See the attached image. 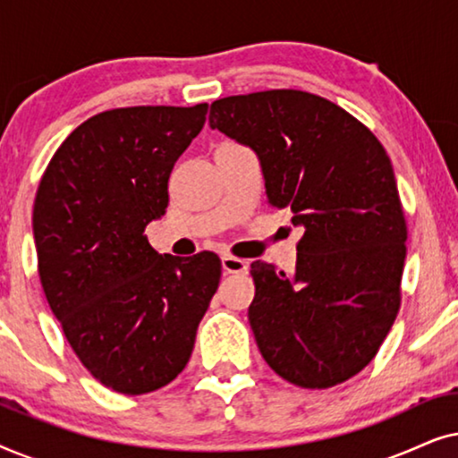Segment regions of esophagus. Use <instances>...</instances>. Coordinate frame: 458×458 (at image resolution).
I'll use <instances>...</instances> for the list:
<instances>
[{
	"mask_svg": "<svg viewBox=\"0 0 458 458\" xmlns=\"http://www.w3.org/2000/svg\"><path fill=\"white\" fill-rule=\"evenodd\" d=\"M221 265H223V273H248V262L242 260V259H235V256H229L225 254L221 259Z\"/></svg>",
	"mask_w": 458,
	"mask_h": 458,
	"instance_id": "obj_1",
	"label": "esophagus"
}]
</instances>
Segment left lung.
Masks as SVG:
<instances>
[{
    "mask_svg": "<svg viewBox=\"0 0 458 458\" xmlns=\"http://www.w3.org/2000/svg\"><path fill=\"white\" fill-rule=\"evenodd\" d=\"M208 121L259 154L268 204L304 229L293 277L252 262L248 321L262 359L309 390L354 377L400 309L406 221L384 146L337 104L298 89L216 99Z\"/></svg>",
    "mask_w": 458,
    "mask_h": 458,
    "instance_id": "1",
    "label": "left lung"
}]
</instances>
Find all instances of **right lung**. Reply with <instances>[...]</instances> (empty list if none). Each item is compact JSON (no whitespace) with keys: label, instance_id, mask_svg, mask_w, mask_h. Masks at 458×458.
I'll return each instance as SVG.
<instances>
[{"label":"right lung","instance_id":"obj_1","mask_svg":"<svg viewBox=\"0 0 458 458\" xmlns=\"http://www.w3.org/2000/svg\"><path fill=\"white\" fill-rule=\"evenodd\" d=\"M208 104L99 112L62 141L39 181V279L68 344L99 384L148 394L190 360L221 281L212 252L158 254L143 235L168 206L174 162Z\"/></svg>","mask_w":458,"mask_h":458}]
</instances>
